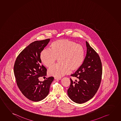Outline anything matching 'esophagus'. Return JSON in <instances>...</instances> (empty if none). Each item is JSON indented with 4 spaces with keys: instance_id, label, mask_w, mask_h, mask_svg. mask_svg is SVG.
Segmentation results:
<instances>
[{
    "instance_id": "34e87169",
    "label": "esophagus",
    "mask_w": 121,
    "mask_h": 121,
    "mask_svg": "<svg viewBox=\"0 0 121 121\" xmlns=\"http://www.w3.org/2000/svg\"><path fill=\"white\" fill-rule=\"evenodd\" d=\"M54 79L55 80H61V78H57V77H55Z\"/></svg>"
}]
</instances>
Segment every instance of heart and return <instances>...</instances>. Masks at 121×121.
<instances>
[{
	"instance_id": "1",
	"label": "heart",
	"mask_w": 121,
	"mask_h": 121,
	"mask_svg": "<svg viewBox=\"0 0 121 121\" xmlns=\"http://www.w3.org/2000/svg\"><path fill=\"white\" fill-rule=\"evenodd\" d=\"M85 58V51L82 45L67 39L54 41L50 49L43 50L40 54L41 61L47 67L59 59L60 63L52 66L48 72L49 75L57 78L68 74L71 70H77L82 66Z\"/></svg>"
}]
</instances>
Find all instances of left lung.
Instances as JSON below:
<instances>
[{
	"label": "left lung",
	"instance_id": "8db88e82",
	"mask_svg": "<svg viewBox=\"0 0 121 121\" xmlns=\"http://www.w3.org/2000/svg\"><path fill=\"white\" fill-rule=\"evenodd\" d=\"M87 53L82 66L71 75L78 79L67 90L69 98L74 102L82 104L92 99L99 89L102 74V63L98 54L86 41Z\"/></svg>",
	"mask_w": 121,
	"mask_h": 121
}]
</instances>
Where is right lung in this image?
Segmentation results:
<instances>
[{"instance_id":"1","label":"right lung","mask_w":121,"mask_h":121,"mask_svg":"<svg viewBox=\"0 0 121 121\" xmlns=\"http://www.w3.org/2000/svg\"><path fill=\"white\" fill-rule=\"evenodd\" d=\"M49 41L48 39L30 43L17 56L14 64V72L19 89L27 99L35 102L48 95L54 79L50 77L41 82L38 78L47 75V69L41 64L40 53Z\"/></svg>"}]
</instances>
